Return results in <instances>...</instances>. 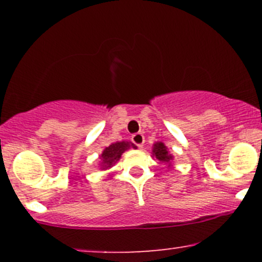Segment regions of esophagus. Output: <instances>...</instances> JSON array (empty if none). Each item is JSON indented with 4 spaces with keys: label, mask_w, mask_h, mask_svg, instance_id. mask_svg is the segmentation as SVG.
Segmentation results:
<instances>
[{
    "label": "esophagus",
    "mask_w": 262,
    "mask_h": 262,
    "mask_svg": "<svg viewBox=\"0 0 262 262\" xmlns=\"http://www.w3.org/2000/svg\"><path fill=\"white\" fill-rule=\"evenodd\" d=\"M132 142L135 143L136 145L138 146V148H143V145H144V136H143L142 134H135L134 136H132Z\"/></svg>",
    "instance_id": "1"
}]
</instances>
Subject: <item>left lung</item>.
<instances>
[{"instance_id":"8db88e82","label":"left lung","mask_w":262,"mask_h":262,"mask_svg":"<svg viewBox=\"0 0 262 262\" xmlns=\"http://www.w3.org/2000/svg\"><path fill=\"white\" fill-rule=\"evenodd\" d=\"M152 156H155L157 160L163 163H168L170 166V162L173 161V155L168 151L167 146L162 142H157L152 146Z\"/></svg>"}]
</instances>
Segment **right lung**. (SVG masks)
Returning <instances> with one entry per match:
<instances>
[{
    "label": "right lung",
    "instance_id": "obj_1",
    "mask_svg": "<svg viewBox=\"0 0 262 262\" xmlns=\"http://www.w3.org/2000/svg\"><path fill=\"white\" fill-rule=\"evenodd\" d=\"M131 146L136 149L135 144H132L131 142L123 141V142L112 143V144L107 146V148L103 150L101 156H100V159H101L100 168H101L102 170L108 169V168L112 167L117 161H119L121 155H123V152L126 151L127 149H130Z\"/></svg>",
    "mask_w": 262,
    "mask_h": 262
}]
</instances>
